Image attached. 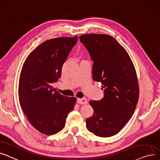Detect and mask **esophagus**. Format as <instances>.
Segmentation results:
<instances>
[{
    "instance_id": "1",
    "label": "esophagus",
    "mask_w": 160,
    "mask_h": 160,
    "mask_svg": "<svg viewBox=\"0 0 160 160\" xmlns=\"http://www.w3.org/2000/svg\"><path fill=\"white\" fill-rule=\"evenodd\" d=\"M77 102L79 104H87V100L85 98H78Z\"/></svg>"
}]
</instances>
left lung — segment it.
<instances>
[{"label":"left lung","mask_w":160,"mask_h":160,"mask_svg":"<svg viewBox=\"0 0 160 160\" xmlns=\"http://www.w3.org/2000/svg\"><path fill=\"white\" fill-rule=\"evenodd\" d=\"M79 40L94 62L92 78L104 89L102 100L89 102L94 113L86 119L87 128L96 136L109 138L126 125L138 104L135 67L125 49L109 35L84 34Z\"/></svg>","instance_id":"obj_1"}]
</instances>
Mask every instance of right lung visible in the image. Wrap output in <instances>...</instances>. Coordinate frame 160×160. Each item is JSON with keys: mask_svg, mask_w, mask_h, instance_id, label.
I'll return each mask as SVG.
<instances>
[{"mask_svg": "<svg viewBox=\"0 0 160 160\" xmlns=\"http://www.w3.org/2000/svg\"><path fill=\"white\" fill-rule=\"evenodd\" d=\"M78 37H61L45 41L28 56L19 76L21 108L30 123L42 133L55 134L65 126L75 98L64 96L51 85L61 70Z\"/></svg>", "mask_w": 160, "mask_h": 160, "instance_id": "1", "label": "right lung"}]
</instances>
